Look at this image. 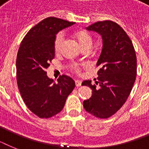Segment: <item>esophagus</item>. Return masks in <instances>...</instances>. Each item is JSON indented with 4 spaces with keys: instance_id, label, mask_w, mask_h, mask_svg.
I'll use <instances>...</instances> for the list:
<instances>
[{
    "instance_id": "obj_1",
    "label": "esophagus",
    "mask_w": 149,
    "mask_h": 149,
    "mask_svg": "<svg viewBox=\"0 0 149 149\" xmlns=\"http://www.w3.org/2000/svg\"><path fill=\"white\" fill-rule=\"evenodd\" d=\"M75 84H76V86H77V87H79V86H80L82 85V81L81 80H79V79H77V80L75 81Z\"/></svg>"
}]
</instances>
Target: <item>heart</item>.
Listing matches in <instances>:
<instances>
[{
  "mask_svg": "<svg viewBox=\"0 0 149 149\" xmlns=\"http://www.w3.org/2000/svg\"><path fill=\"white\" fill-rule=\"evenodd\" d=\"M74 38L78 42L80 48L85 47V46H91L93 42V38L91 37L90 34L86 31H77L74 33ZM63 42V34H58L55 38L54 41V49L56 51H58L62 47ZM72 69L76 71H78V67L77 65H72Z\"/></svg>",
  "mask_w": 149,
  "mask_h": 149,
  "instance_id": "b5f03b06",
  "label": "heart"
}]
</instances>
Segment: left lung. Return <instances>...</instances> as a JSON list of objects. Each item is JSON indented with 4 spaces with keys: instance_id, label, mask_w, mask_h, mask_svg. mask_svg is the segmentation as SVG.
Instances as JSON below:
<instances>
[{
    "instance_id": "8db88e82",
    "label": "left lung",
    "mask_w": 149,
    "mask_h": 149,
    "mask_svg": "<svg viewBox=\"0 0 149 149\" xmlns=\"http://www.w3.org/2000/svg\"><path fill=\"white\" fill-rule=\"evenodd\" d=\"M99 33L103 48L98 58L97 85L85 80L82 86L92 90V96L84 101L88 113L99 118H107L117 112L127 100L135 81L137 58L134 46L124 29L111 21L96 22L86 27Z\"/></svg>"
}]
</instances>
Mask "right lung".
<instances>
[{
	"label": "right lung",
	"mask_w": 149,
	"mask_h": 149,
	"mask_svg": "<svg viewBox=\"0 0 149 149\" xmlns=\"http://www.w3.org/2000/svg\"><path fill=\"white\" fill-rule=\"evenodd\" d=\"M74 24L47 17L29 30L17 52L16 71L20 93L29 110L41 118L59 113L75 87L71 77L63 75L56 83L45 71L55 56L56 36Z\"/></svg>",
	"instance_id": "add662e5"
}]
</instances>
